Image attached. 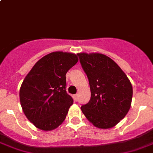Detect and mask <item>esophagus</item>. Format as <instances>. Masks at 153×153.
<instances>
[{
  "instance_id": "1",
  "label": "esophagus",
  "mask_w": 153,
  "mask_h": 153,
  "mask_svg": "<svg viewBox=\"0 0 153 153\" xmlns=\"http://www.w3.org/2000/svg\"><path fill=\"white\" fill-rule=\"evenodd\" d=\"M74 100H75V101H78V94H75V95H74Z\"/></svg>"
}]
</instances>
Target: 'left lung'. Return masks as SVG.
<instances>
[{
    "label": "left lung",
    "mask_w": 153,
    "mask_h": 153,
    "mask_svg": "<svg viewBox=\"0 0 153 153\" xmlns=\"http://www.w3.org/2000/svg\"><path fill=\"white\" fill-rule=\"evenodd\" d=\"M77 55L91 89L90 100L81 109L96 127H113L124 118L130 108L133 88L130 80L118 65L105 55Z\"/></svg>",
    "instance_id": "obj_1"
}]
</instances>
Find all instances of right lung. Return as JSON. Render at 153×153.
<instances>
[{
  "instance_id": "1",
  "label": "right lung",
  "mask_w": 153,
  "mask_h": 153,
  "mask_svg": "<svg viewBox=\"0 0 153 153\" xmlns=\"http://www.w3.org/2000/svg\"><path fill=\"white\" fill-rule=\"evenodd\" d=\"M78 60L73 53H49L34 65L23 80L20 104L27 119L37 128L54 130L66 117L73 99L66 92L65 75Z\"/></svg>"
}]
</instances>
